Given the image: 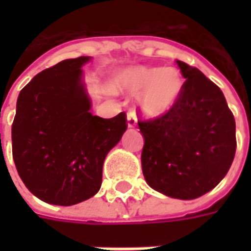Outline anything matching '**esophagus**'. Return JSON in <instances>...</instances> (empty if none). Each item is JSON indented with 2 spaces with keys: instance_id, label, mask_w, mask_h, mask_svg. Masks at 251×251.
<instances>
[{
  "instance_id": "34e87169",
  "label": "esophagus",
  "mask_w": 251,
  "mask_h": 251,
  "mask_svg": "<svg viewBox=\"0 0 251 251\" xmlns=\"http://www.w3.org/2000/svg\"><path fill=\"white\" fill-rule=\"evenodd\" d=\"M136 125H137V115L133 110H130V111L127 113V126H129V127H134Z\"/></svg>"
}]
</instances>
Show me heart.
Instances as JSON below:
<instances>
[{
    "instance_id": "heart-1",
    "label": "heart",
    "mask_w": 251,
    "mask_h": 251,
    "mask_svg": "<svg viewBox=\"0 0 251 251\" xmlns=\"http://www.w3.org/2000/svg\"><path fill=\"white\" fill-rule=\"evenodd\" d=\"M120 93L138 94V106L149 117H158L177 103L184 90V77L174 67H133L117 76Z\"/></svg>"
}]
</instances>
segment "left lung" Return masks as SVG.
<instances>
[{
  "label": "left lung",
  "instance_id": "obj_1",
  "mask_svg": "<svg viewBox=\"0 0 251 251\" xmlns=\"http://www.w3.org/2000/svg\"><path fill=\"white\" fill-rule=\"evenodd\" d=\"M185 77L181 97L168 113L138 121L145 144L142 174L153 189L191 200L210 192L231 167L235 120L215 83L177 60Z\"/></svg>",
  "mask_w": 251,
  "mask_h": 251
}]
</instances>
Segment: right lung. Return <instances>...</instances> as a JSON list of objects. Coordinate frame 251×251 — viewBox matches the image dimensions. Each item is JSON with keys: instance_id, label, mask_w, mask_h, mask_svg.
<instances>
[{"instance_id": "right-lung-1", "label": "right lung", "mask_w": 251, "mask_h": 251, "mask_svg": "<svg viewBox=\"0 0 251 251\" xmlns=\"http://www.w3.org/2000/svg\"><path fill=\"white\" fill-rule=\"evenodd\" d=\"M88 56L39 72L21 91L12 125L20 177L36 198L56 205L90 199L102 184L103 161L127 129L126 114L100 118L82 83Z\"/></svg>"}]
</instances>
